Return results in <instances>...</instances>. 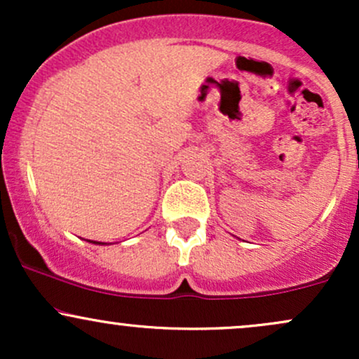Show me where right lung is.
Here are the masks:
<instances>
[{"mask_svg": "<svg viewBox=\"0 0 359 359\" xmlns=\"http://www.w3.org/2000/svg\"><path fill=\"white\" fill-rule=\"evenodd\" d=\"M89 243H94V245H104V243H100V241H89Z\"/></svg>", "mask_w": 359, "mask_h": 359, "instance_id": "obj_1", "label": "right lung"}]
</instances>
